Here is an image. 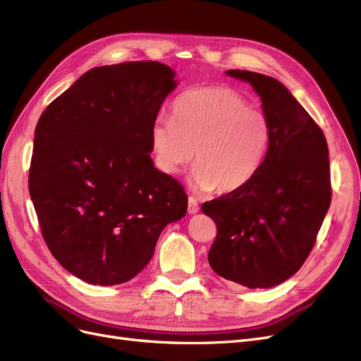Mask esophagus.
<instances>
[{
    "label": "esophagus",
    "mask_w": 361,
    "mask_h": 361,
    "mask_svg": "<svg viewBox=\"0 0 361 361\" xmlns=\"http://www.w3.org/2000/svg\"><path fill=\"white\" fill-rule=\"evenodd\" d=\"M199 212V202H197V199H194V197H191L190 195V199H188V214H197Z\"/></svg>",
    "instance_id": "esophagus-1"
}]
</instances>
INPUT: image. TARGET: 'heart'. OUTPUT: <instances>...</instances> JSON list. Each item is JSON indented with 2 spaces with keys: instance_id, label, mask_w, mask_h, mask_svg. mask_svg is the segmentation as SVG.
<instances>
[{
  "instance_id": "1",
  "label": "heart",
  "mask_w": 361,
  "mask_h": 361,
  "mask_svg": "<svg viewBox=\"0 0 361 361\" xmlns=\"http://www.w3.org/2000/svg\"><path fill=\"white\" fill-rule=\"evenodd\" d=\"M269 141L265 114L223 85L185 92L173 102L170 118L158 117L150 128L157 167L176 176L194 158L190 182L202 192L244 188L264 162Z\"/></svg>"
}]
</instances>
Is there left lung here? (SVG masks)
Wrapping results in <instances>:
<instances>
[{
  "label": "left lung",
  "mask_w": 361,
  "mask_h": 361,
  "mask_svg": "<svg viewBox=\"0 0 361 361\" xmlns=\"http://www.w3.org/2000/svg\"><path fill=\"white\" fill-rule=\"evenodd\" d=\"M253 85L271 126L259 171L244 188L202 204L216 224L211 268L250 289L280 285L310 255L331 203L329 146L322 129L276 78L227 71Z\"/></svg>",
  "instance_id": "8db88e82"
}]
</instances>
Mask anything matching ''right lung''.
<instances>
[{
	"label": "right lung",
	"instance_id": "right-lung-1",
	"mask_svg": "<svg viewBox=\"0 0 361 361\" xmlns=\"http://www.w3.org/2000/svg\"><path fill=\"white\" fill-rule=\"evenodd\" d=\"M158 61L85 72L42 113L28 190L59 264L92 285L135 277L162 228L187 214L182 185L157 170L150 128L174 90Z\"/></svg>",
	"mask_w": 361,
	"mask_h": 361
}]
</instances>
